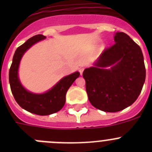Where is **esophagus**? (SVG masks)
<instances>
[{
	"instance_id": "esophagus-1",
	"label": "esophagus",
	"mask_w": 152,
	"mask_h": 152,
	"mask_svg": "<svg viewBox=\"0 0 152 152\" xmlns=\"http://www.w3.org/2000/svg\"><path fill=\"white\" fill-rule=\"evenodd\" d=\"M84 68H80V69H79V72H80V75H82V74H83V72H84Z\"/></svg>"
}]
</instances>
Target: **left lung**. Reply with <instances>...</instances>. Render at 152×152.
I'll return each instance as SVG.
<instances>
[{"label": "left lung", "mask_w": 152, "mask_h": 152, "mask_svg": "<svg viewBox=\"0 0 152 152\" xmlns=\"http://www.w3.org/2000/svg\"><path fill=\"white\" fill-rule=\"evenodd\" d=\"M114 41L103 50L96 67L83 72L89 101L95 108L110 113L123 110L137 100L146 74L139 45L123 32L115 35ZM111 65L110 69L103 68Z\"/></svg>", "instance_id": "1"}]
</instances>
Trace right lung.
Here are the masks:
<instances>
[{
  "mask_svg": "<svg viewBox=\"0 0 152 152\" xmlns=\"http://www.w3.org/2000/svg\"><path fill=\"white\" fill-rule=\"evenodd\" d=\"M45 38L46 37L43 35H36L19 46L14 53L9 72L10 89L17 103L28 112L40 116L55 113L64 107L65 103V95L68 88L80 75L79 72H75L63 77L50 91L42 94H32L23 88L17 75L21 58L24 52L33 44Z\"/></svg>",
  "mask_w": 152,
  "mask_h": 152,
  "instance_id": "obj_1",
  "label": "right lung"
}]
</instances>
